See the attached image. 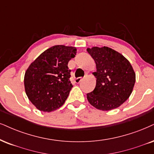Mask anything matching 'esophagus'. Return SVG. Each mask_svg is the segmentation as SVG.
<instances>
[{"label": "esophagus", "mask_w": 154, "mask_h": 154, "mask_svg": "<svg viewBox=\"0 0 154 154\" xmlns=\"http://www.w3.org/2000/svg\"><path fill=\"white\" fill-rule=\"evenodd\" d=\"M82 80V77H78V78L75 79V83H77V84H79V82H81Z\"/></svg>", "instance_id": "obj_1"}]
</instances>
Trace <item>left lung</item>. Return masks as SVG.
Listing matches in <instances>:
<instances>
[{"label":"left lung","mask_w":154,"mask_h":154,"mask_svg":"<svg viewBox=\"0 0 154 154\" xmlns=\"http://www.w3.org/2000/svg\"><path fill=\"white\" fill-rule=\"evenodd\" d=\"M87 52L96 64L93 72L96 87L87 94L91 106L102 111L118 108L127 100L133 91L136 74L129 61L109 47H93Z\"/></svg>","instance_id":"left-lung-1"}]
</instances>
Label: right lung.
<instances>
[{
    "mask_svg": "<svg viewBox=\"0 0 154 154\" xmlns=\"http://www.w3.org/2000/svg\"><path fill=\"white\" fill-rule=\"evenodd\" d=\"M77 48L54 45L40 54L25 71V91L38 110L51 112L62 106L72 88L68 63Z\"/></svg>",
    "mask_w": 154,
    "mask_h": 154,
    "instance_id": "right-lung-1",
    "label": "right lung"
}]
</instances>
